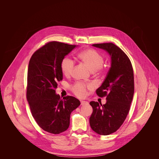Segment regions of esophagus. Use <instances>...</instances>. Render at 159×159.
Wrapping results in <instances>:
<instances>
[{"label":"esophagus","instance_id":"34e87169","mask_svg":"<svg viewBox=\"0 0 159 159\" xmlns=\"http://www.w3.org/2000/svg\"><path fill=\"white\" fill-rule=\"evenodd\" d=\"M80 102H81V105H82V106L88 105V104H89V103H88V102L85 101H80Z\"/></svg>","mask_w":159,"mask_h":159}]
</instances>
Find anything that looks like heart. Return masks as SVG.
Segmentation results:
<instances>
[{"mask_svg": "<svg viewBox=\"0 0 159 159\" xmlns=\"http://www.w3.org/2000/svg\"><path fill=\"white\" fill-rule=\"evenodd\" d=\"M79 57L86 64L92 71H101L104 63L103 57L94 49H86L79 54ZM75 62L70 57L64 58L61 62V70L66 76L71 74L75 67ZM91 88V85H86L83 83H77L73 87V91L79 97H84L86 95L87 88Z\"/></svg>", "mask_w": 159, "mask_h": 159, "instance_id": "heart-1", "label": "heart"}]
</instances>
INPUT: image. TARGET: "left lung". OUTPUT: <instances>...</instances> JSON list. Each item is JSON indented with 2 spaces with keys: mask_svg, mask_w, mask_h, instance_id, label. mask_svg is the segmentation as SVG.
<instances>
[{
  "mask_svg": "<svg viewBox=\"0 0 159 159\" xmlns=\"http://www.w3.org/2000/svg\"><path fill=\"white\" fill-rule=\"evenodd\" d=\"M92 46L106 51L111 58L106 79L97 90L99 97H107V102L104 105L90 102L93 108L89 118L91 128L101 135H108L121 126L128 114L134 93V71L128 57L113 43Z\"/></svg>",
  "mask_w": 159,
  "mask_h": 159,
  "instance_id": "1",
  "label": "left lung"
}]
</instances>
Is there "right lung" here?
Listing matches in <instances>:
<instances>
[{
    "mask_svg": "<svg viewBox=\"0 0 159 159\" xmlns=\"http://www.w3.org/2000/svg\"><path fill=\"white\" fill-rule=\"evenodd\" d=\"M77 45L51 42L31 57L27 73V99L38 125L48 132L58 134L70 125L71 112L80 105L75 97L60 98L58 82L62 79L61 62Z\"/></svg>",
    "mask_w": 159,
    "mask_h": 159,
    "instance_id": "1",
    "label": "right lung"
}]
</instances>
